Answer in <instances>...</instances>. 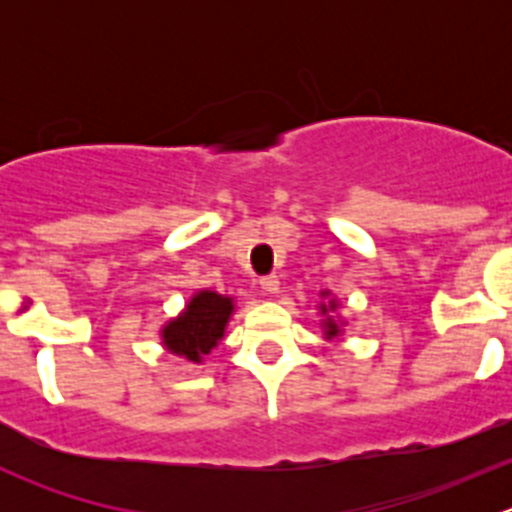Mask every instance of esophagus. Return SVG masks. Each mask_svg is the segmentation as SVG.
<instances>
[{
	"label": "esophagus",
	"instance_id": "1",
	"mask_svg": "<svg viewBox=\"0 0 512 512\" xmlns=\"http://www.w3.org/2000/svg\"><path fill=\"white\" fill-rule=\"evenodd\" d=\"M260 285H262V289H265L267 294H275V292H280V280H277V275H265L260 280Z\"/></svg>",
	"mask_w": 512,
	"mask_h": 512
}]
</instances>
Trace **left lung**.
Listing matches in <instances>:
<instances>
[{"instance_id": "obj_1", "label": "left lung", "mask_w": 512, "mask_h": 512, "mask_svg": "<svg viewBox=\"0 0 512 512\" xmlns=\"http://www.w3.org/2000/svg\"><path fill=\"white\" fill-rule=\"evenodd\" d=\"M329 307H337V304H334V302H329ZM322 312H327V304H322ZM337 332H339V329H337V324H334L332 322V319H329V322H327V337H337Z\"/></svg>"}]
</instances>
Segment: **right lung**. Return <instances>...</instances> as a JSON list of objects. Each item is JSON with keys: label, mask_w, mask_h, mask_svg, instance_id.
Masks as SVG:
<instances>
[{"label": "right lung", "mask_w": 512, "mask_h": 512, "mask_svg": "<svg viewBox=\"0 0 512 512\" xmlns=\"http://www.w3.org/2000/svg\"><path fill=\"white\" fill-rule=\"evenodd\" d=\"M232 314V299L215 292H198L185 312L163 329L165 347L190 361H200L223 339L225 324Z\"/></svg>", "instance_id": "right-lung-1"}]
</instances>
